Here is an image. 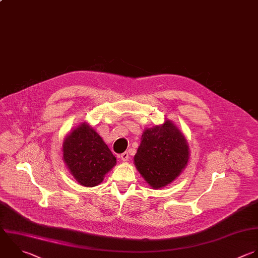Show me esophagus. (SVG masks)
Here are the masks:
<instances>
[{
  "instance_id": "esophagus-1",
  "label": "esophagus",
  "mask_w": 258,
  "mask_h": 258,
  "mask_svg": "<svg viewBox=\"0 0 258 258\" xmlns=\"http://www.w3.org/2000/svg\"><path fill=\"white\" fill-rule=\"evenodd\" d=\"M119 157H120L123 161H128V159H129V154H128V152H123L122 154L119 155Z\"/></svg>"
}]
</instances>
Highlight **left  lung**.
I'll return each mask as SVG.
<instances>
[{
  "mask_svg": "<svg viewBox=\"0 0 258 258\" xmlns=\"http://www.w3.org/2000/svg\"><path fill=\"white\" fill-rule=\"evenodd\" d=\"M189 160L188 143L183 133L169 119L163 124L145 128L134 155V164L152 188L171 183Z\"/></svg>",
  "mask_w": 258,
  "mask_h": 258,
  "instance_id": "1",
  "label": "left lung"
}]
</instances>
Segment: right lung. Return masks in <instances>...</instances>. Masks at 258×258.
I'll use <instances>...</instances> for the list:
<instances>
[{"mask_svg": "<svg viewBox=\"0 0 258 258\" xmlns=\"http://www.w3.org/2000/svg\"><path fill=\"white\" fill-rule=\"evenodd\" d=\"M62 159L75 179L87 187L100 184L117 163L108 145L88 122L66 136Z\"/></svg>", "mask_w": 258, "mask_h": 258, "instance_id": "right-lung-1", "label": "right lung"}]
</instances>
